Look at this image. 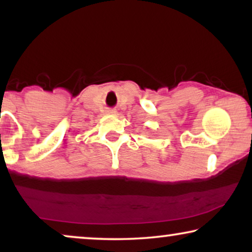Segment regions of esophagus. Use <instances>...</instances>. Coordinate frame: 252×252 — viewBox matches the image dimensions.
<instances>
[{"mask_svg": "<svg viewBox=\"0 0 252 252\" xmlns=\"http://www.w3.org/2000/svg\"><path fill=\"white\" fill-rule=\"evenodd\" d=\"M108 112H109V113H115V111H113V110H109Z\"/></svg>", "mask_w": 252, "mask_h": 252, "instance_id": "obj_1", "label": "esophagus"}]
</instances>
